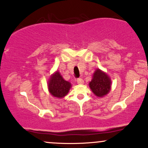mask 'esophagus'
<instances>
[{
    "mask_svg": "<svg viewBox=\"0 0 148 148\" xmlns=\"http://www.w3.org/2000/svg\"><path fill=\"white\" fill-rule=\"evenodd\" d=\"M77 84H83L84 83V79L82 78H79L77 79Z\"/></svg>",
    "mask_w": 148,
    "mask_h": 148,
    "instance_id": "34e87169",
    "label": "esophagus"
}]
</instances>
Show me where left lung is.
I'll return each mask as SVG.
<instances>
[{
    "instance_id": "left-lung-1",
    "label": "left lung",
    "mask_w": 148,
    "mask_h": 148,
    "mask_svg": "<svg viewBox=\"0 0 148 148\" xmlns=\"http://www.w3.org/2000/svg\"><path fill=\"white\" fill-rule=\"evenodd\" d=\"M111 84V79L109 76L105 71L97 69L94 71L88 86L94 95L99 98H103L110 92Z\"/></svg>"
}]
</instances>
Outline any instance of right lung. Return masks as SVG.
<instances>
[{
    "mask_svg": "<svg viewBox=\"0 0 148 148\" xmlns=\"http://www.w3.org/2000/svg\"><path fill=\"white\" fill-rule=\"evenodd\" d=\"M71 83L64 80L59 71H56L48 80L47 88L49 94L57 99H63L69 93Z\"/></svg>",
    "mask_w": 148,
    "mask_h": 148,
    "instance_id": "1",
    "label": "right lung"
}]
</instances>
